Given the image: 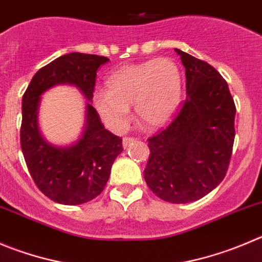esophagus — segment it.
I'll list each match as a JSON object with an SVG mask.
<instances>
[{
	"mask_svg": "<svg viewBox=\"0 0 262 262\" xmlns=\"http://www.w3.org/2000/svg\"><path fill=\"white\" fill-rule=\"evenodd\" d=\"M134 141H136V139H134V138H130V137H125V138L123 139V147L124 148L129 147V146H130L132 143L134 142Z\"/></svg>",
	"mask_w": 262,
	"mask_h": 262,
	"instance_id": "esophagus-1",
	"label": "esophagus"
}]
</instances>
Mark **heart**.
I'll list each match as a JSON object with an SVG mask.
<instances>
[{
  "label": "heart",
  "mask_w": 262,
  "mask_h": 262,
  "mask_svg": "<svg viewBox=\"0 0 262 262\" xmlns=\"http://www.w3.org/2000/svg\"><path fill=\"white\" fill-rule=\"evenodd\" d=\"M107 93H97L93 104L114 132L128 126L134 104L137 120L148 129L164 126L177 111L182 94L178 66L169 58L130 63L116 70L106 81Z\"/></svg>",
  "instance_id": "obj_1"
}]
</instances>
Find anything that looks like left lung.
<instances>
[{"mask_svg": "<svg viewBox=\"0 0 262 262\" xmlns=\"http://www.w3.org/2000/svg\"><path fill=\"white\" fill-rule=\"evenodd\" d=\"M186 70V99L172 123L148 138L145 181L165 202L202 199L226 176L233 152L235 104L224 77L176 49Z\"/></svg>", "mask_w": 262, "mask_h": 262, "instance_id": "obj_1", "label": "left lung"}]
</instances>
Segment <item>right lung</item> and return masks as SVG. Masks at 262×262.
Masks as SVG:
<instances>
[{"label": "right lung", "mask_w": 262, "mask_h": 262, "mask_svg": "<svg viewBox=\"0 0 262 262\" xmlns=\"http://www.w3.org/2000/svg\"><path fill=\"white\" fill-rule=\"evenodd\" d=\"M108 60L94 54L62 55L36 72L21 99L20 146L29 174L45 196L59 204H84L103 191L115 159L123 152V139L104 128L88 102L80 138L68 146L48 142L38 128L41 95L66 84L92 101L98 68Z\"/></svg>", "instance_id": "obj_1"}]
</instances>
